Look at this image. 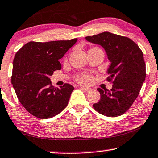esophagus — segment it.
<instances>
[{
	"label": "esophagus",
	"instance_id": "34e87169",
	"mask_svg": "<svg viewBox=\"0 0 158 158\" xmlns=\"http://www.w3.org/2000/svg\"><path fill=\"white\" fill-rule=\"evenodd\" d=\"M81 89H83L84 91H85V92H89V91H91V88H89V87H84V86H82L81 87Z\"/></svg>",
	"mask_w": 158,
	"mask_h": 158
}]
</instances>
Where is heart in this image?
I'll list each match as a JSON object with an SVG mask.
<instances>
[{
    "instance_id": "1",
    "label": "heart",
    "mask_w": 158,
    "mask_h": 158,
    "mask_svg": "<svg viewBox=\"0 0 158 158\" xmlns=\"http://www.w3.org/2000/svg\"><path fill=\"white\" fill-rule=\"evenodd\" d=\"M91 49H100L99 48H97V47H94V48H92ZM79 81L82 82V83H88L91 81V77L89 76H87V75H85V76H82L79 78Z\"/></svg>"
}]
</instances>
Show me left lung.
Listing matches in <instances>:
<instances>
[{
	"instance_id": "obj_1",
	"label": "left lung",
	"mask_w": 158,
	"mask_h": 158,
	"mask_svg": "<svg viewBox=\"0 0 158 158\" xmlns=\"http://www.w3.org/2000/svg\"><path fill=\"white\" fill-rule=\"evenodd\" d=\"M85 40L104 49L110 61L107 81L113 83L110 91L97 89L101 99L93 104L94 108L107 117L121 115L136 100L145 81L146 65L142 50L130 38L109 32L85 37Z\"/></svg>"
}]
</instances>
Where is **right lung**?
<instances>
[{"label": "right lung", "instance_id": "add662e5", "mask_svg": "<svg viewBox=\"0 0 158 158\" xmlns=\"http://www.w3.org/2000/svg\"><path fill=\"white\" fill-rule=\"evenodd\" d=\"M77 40L31 41L16 52L11 83L20 103L33 116L48 119L67 106L74 87L68 83L59 89L53 86L49 77L55 70H60L59 59Z\"/></svg>", "mask_w": 158, "mask_h": 158}]
</instances>
